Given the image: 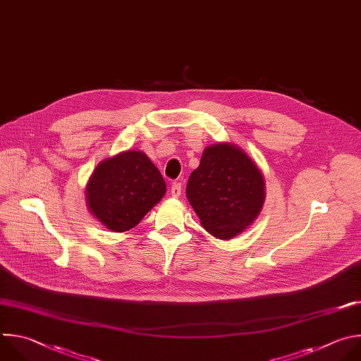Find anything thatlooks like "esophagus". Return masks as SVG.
<instances>
[{
  "mask_svg": "<svg viewBox=\"0 0 361 361\" xmlns=\"http://www.w3.org/2000/svg\"><path fill=\"white\" fill-rule=\"evenodd\" d=\"M182 192V183L180 182H173L171 186V193L173 197H178Z\"/></svg>",
  "mask_w": 361,
  "mask_h": 361,
  "instance_id": "obj_1",
  "label": "esophagus"
}]
</instances>
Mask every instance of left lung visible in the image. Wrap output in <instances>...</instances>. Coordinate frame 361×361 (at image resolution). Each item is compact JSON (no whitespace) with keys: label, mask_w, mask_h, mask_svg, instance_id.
<instances>
[{"label":"left lung","mask_w":361,"mask_h":361,"mask_svg":"<svg viewBox=\"0 0 361 361\" xmlns=\"http://www.w3.org/2000/svg\"><path fill=\"white\" fill-rule=\"evenodd\" d=\"M186 196L202 226L219 239H232L253 224L264 202V180L255 162L231 143L203 151L188 180Z\"/></svg>","instance_id":"1"}]
</instances>
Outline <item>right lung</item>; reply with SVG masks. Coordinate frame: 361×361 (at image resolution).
<instances>
[{
  "label": "right lung",
  "instance_id": "right-lung-1",
  "mask_svg": "<svg viewBox=\"0 0 361 361\" xmlns=\"http://www.w3.org/2000/svg\"><path fill=\"white\" fill-rule=\"evenodd\" d=\"M165 192V180L151 159L143 152L128 151L97 166L87 188V199L104 226L126 232L142 221Z\"/></svg>",
  "mask_w": 361,
  "mask_h": 361
}]
</instances>
